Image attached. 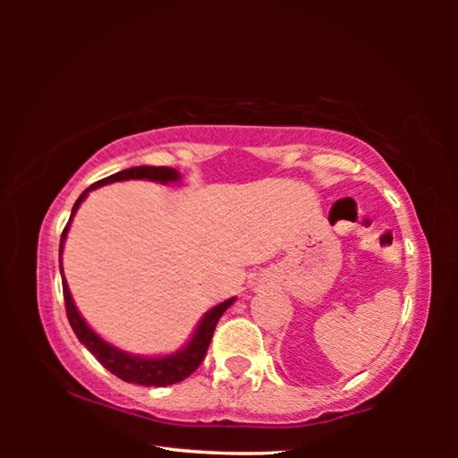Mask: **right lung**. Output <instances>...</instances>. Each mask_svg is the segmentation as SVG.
I'll use <instances>...</instances> for the list:
<instances>
[{
    "label": "right lung",
    "instance_id": "obj_1",
    "mask_svg": "<svg viewBox=\"0 0 458 458\" xmlns=\"http://www.w3.org/2000/svg\"><path fill=\"white\" fill-rule=\"evenodd\" d=\"M125 180H149V182H159V183H172V182H180V174H177L174 167H153V165L129 167V169H123L119 174L108 175L97 183H92L90 188H87L81 193V198L76 199V204L72 208L71 220H68L66 228L62 230V236H60V275H62V291H64L66 317L68 321H71V327L76 333V337H79L81 344L87 347V350L95 355V358L103 363L111 374L121 377L123 382L139 384V386H155V387L172 386L191 376L193 371L199 368V363L206 358L208 347H210L216 325H218L222 313L234 303L236 297H232L228 301H224V303L212 307L210 311L201 317V321L198 323V327L193 331V335L188 344H185L180 352L161 355V358H143V355H133V353L123 352L119 347L106 344L103 337L97 335V333L89 327L87 321L82 319L79 309L74 305L71 291H68L64 270H62V250H64L68 228H71L74 214L81 208L84 198L89 196V191L100 188V185L125 182Z\"/></svg>",
    "mask_w": 458,
    "mask_h": 458
}]
</instances>
